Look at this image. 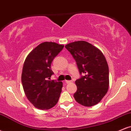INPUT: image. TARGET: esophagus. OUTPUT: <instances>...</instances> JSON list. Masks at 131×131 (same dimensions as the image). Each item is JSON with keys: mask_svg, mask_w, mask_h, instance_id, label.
Instances as JSON below:
<instances>
[{"mask_svg": "<svg viewBox=\"0 0 131 131\" xmlns=\"http://www.w3.org/2000/svg\"><path fill=\"white\" fill-rule=\"evenodd\" d=\"M73 82V81H65V83H67V84H70V83H71V82Z\"/></svg>", "mask_w": 131, "mask_h": 131, "instance_id": "34e87169", "label": "esophagus"}]
</instances>
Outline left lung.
<instances>
[{"mask_svg": "<svg viewBox=\"0 0 131 131\" xmlns=\"http://www.w3.org/2000/svg\"><path fill=\"white\" fill-rule=\"evenodd\" d=\"M65 48L76 62L81 78L75 82L76 101L85 106L99 103L109 86V69L105 57L98 48L83 40L66 45Z\"/></svg>", "mask_w": 131, "mask_h": 131, "instance_id": "1", "label": "left lung"}]
</instances>
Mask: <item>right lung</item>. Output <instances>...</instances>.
Wrapping results in <instances>:
<instances>
[{"label": "right lung", "instance_id": "right-lung-1", "mask_svg": "<svg viewBox=\"0 0 131 131\" xmlns=\"http://www.w3.org/2000/svg\"><path fill=\"white\" fill-rule=\"evenodd\" d=\"M63 47V45L44 42L28 54L24 63L23 88L27 99L38 109H50L58 101L63 83L49 79L53 74L51 63Z\"/></svg>", "mask_w": 131, "mask_h": 131}]
</instances>
